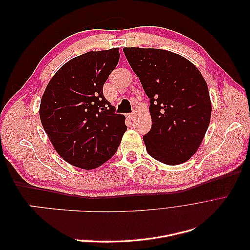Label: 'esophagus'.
Returning a JSON list of instances; mask_svg holds the SVG:
<instances>
[{"label":"esophagus","instance_id":"esophagus-1","mask_svg":"<svg viewBox=\"0 0 250 250\" xmlns=\"http://www.w3.org/2000/svg\"><path fill=\"white\" fill-rule=\"evenodd\" d=\"M135 117V112H131V113H129V115H128V118H129V119H133Z\"/></svg>","mask_w":250,"mask_h":250}]
</instances>
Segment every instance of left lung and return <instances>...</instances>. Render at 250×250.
I'll return each mask as SVG.
<instances>
[{"label": "left lung", "instance_id": "left-lung-1", "mask_svg": "<svg viewBox=\"0 0 250 250\" xmlns=\"http://www.w3.org/2000/svg\"><path fill=\"white\" fill-rule=\"evenodd\" d=\"M150 100L152 126L143 137L154 160L175 166L197 151L210 121L208 88L191 62L161 49L124 48Z\"/></svg>", "mask_w": 250, "mask_h": 250}]
</instances>
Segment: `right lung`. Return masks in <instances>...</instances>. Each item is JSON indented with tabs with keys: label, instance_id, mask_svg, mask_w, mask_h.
<instances>
[{
	"label": "right lung",
	"instance_id": "right-lung-1",
	"mask_svg": "<svg viewBox=\"0 0 250 250\" xmlns=\"http://www.w3.org/2000/svg\"><path fill=\"white\" fill-rule=\"evenodd\" d=\"M118 48L90 51L56 72L42 95L40 117L57 153L81 169L113 156L127 129L124 115L105 99L103 85L116 69Z\"/></svg>",
	"mask_w": 250,
	"mask_h": 250
}]
</instances>
